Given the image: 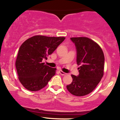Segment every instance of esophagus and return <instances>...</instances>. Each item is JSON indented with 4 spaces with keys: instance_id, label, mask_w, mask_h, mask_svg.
<instances>
[{
    "instance_id": "1",
    "label": "esophagus",
    "mask_w": 120,
    "mask_h": 120,
    "mask_svg": "<svg viewBox=\"0 0 120 120\" xmlns=\"http://www.w3.org/2000/svg\"><path fill=\"white\" fill-rule=\"evenodd\" d=\"M59 72H60V74L61 75H67V74L65 73L64 72L62 71L61 70H60V71H59Z\"/></svg>"
}]
</instances>
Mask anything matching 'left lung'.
I'll list each match as a JSON object with an SVG mask.
<instances>
[{"mask_svg": "<svg viewBox=\"0 0 120 120\" xmlns=\"http://www.w3.org/2000/svg\"><path fill=\"white\" fill-rule=\"evenodd\" d=\"M77 51L79 74L71 75L72 82L67 89L73 95L82 96L95 89L103 76L105 56L99 45L86 37L71 38Z\"/></svg>", "mask_w": 120, "mask_h": 120, "instance_id": "8db88e82", "label": "left lung"}]
</instances>
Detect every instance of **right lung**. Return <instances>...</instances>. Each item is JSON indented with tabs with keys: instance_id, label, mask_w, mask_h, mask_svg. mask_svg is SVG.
<instances>
[{
	"instance_id": "add662e5",
	"label": "right lung",
	"mask_w": 120,
	"mask_h": 120,
	"mask_svg": "<svg viewBox=\"0 0 120 120\" xmlns=\"http://www.w3.org/2000/svg\"><path fill=\"white\" fill-rule=\"evenodd\" d=\"M64 37L36 35L28 39L20 46L15 61L19 79L26 89L41 90L56 74V68L45 65L48 59L61 44Z\"/></svg>"
}]
</instances>
